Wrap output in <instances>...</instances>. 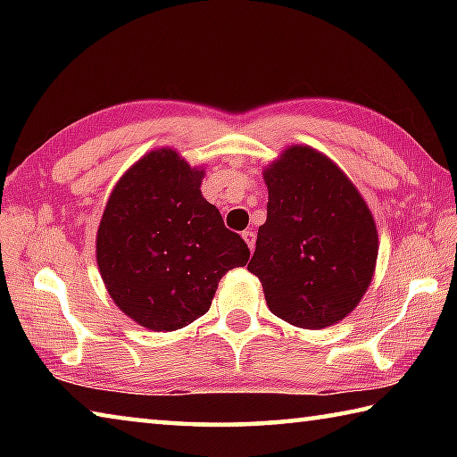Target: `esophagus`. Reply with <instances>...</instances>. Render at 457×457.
Returning a JSON list of instances; mask_svg holds the SVG:
<instances>
[{
  "label": "esophagus",
  "instance_id": "esophagus-1",
  "mask_svg": "<svg viewBox=\"0 0 457 457\" xmlns=\"http://www.w3.org/2000/svg\"><path fill=\"white\" fill-rule=\"evenodd\" d=\"M242 237L245 239V244H247V247H250V250H253V245H256V234H253L252 229H245L244 234H242Z\"/></svg>",
  "mask_w": 457,
  "mask_h": 457
}]
</instances>
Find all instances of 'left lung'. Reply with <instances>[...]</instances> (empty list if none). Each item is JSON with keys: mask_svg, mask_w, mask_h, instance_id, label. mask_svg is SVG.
<instances>
[{"mask_svg": "<svg viewBox=\"0 0 457 457\" xmlns=\"http://www.w3.org/2000/svg\"><path fill=\"white\" fill-rule=\"evenodd\" d=\"M268 218L247 270L268 308L298 328H324L354 311L375 274L373 213L337 163L288 146L264 169Z\"/></svg>", "mask_w": 457, "mask_h": 457, "instance_id": "1", "label": "left lung"}]
</instances>
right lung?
<instances>
[{"label": "right lung", "instance_id": "obj_1", "mask_svg": "<svg viewBox=\"0 0 457 457\" xmlns=\"http://www.w3.org/2000/svg\"><path fill=\"white\" fill-rule=\"evenodd\" d=\"M205 171L157 149L120 177L96 234V264L122 312L171 332L210 311L221 276L250 250L201 195Z\"/></svg>", "mask_w": 457, "mask_h": 457}]
</instances>
